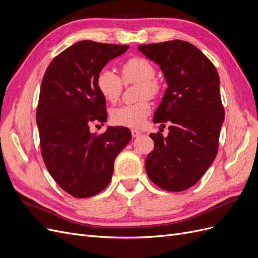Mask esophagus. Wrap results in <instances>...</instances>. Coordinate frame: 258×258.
<instances>
[{
    "mask_svg": "<svg viewBox=\"0 0 258 258\" xmlns=\"http://www.w3.org/2000/svg\"><path fill=\"white\" fill-rule=\"evenodd\" d=\"M131 135H132V137H134V138H137V137H139L140 135H141V131H139L137 129H132L131 130Z\"/></svg>",
    "mask_w": 258,
    "mask_h": 258,
    "instance_id": "esophagus-1",
    "label": "esophagus"
}]
</instances>
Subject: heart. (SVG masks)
<instances>
[{"label": "heart", "instance_id": "1", "mask_svg": "<svg viewBox=\"0 0 258 258\" xmlns=\"http://www.w3.org/2000/svg\"><path fill=\"white\" fill-rule=\"evenodd\" d=\"M120 75L110 68L101 69L96 79L97 88L104 100L114 103L121 95L122 82L124 85L139 84L138 98L141 100L115 107L111 112V119L117 126L139 128L152 112V104L146 98H156L161 91L160 84L155 79L156 68L143 57H132L120 66Z\"/></svg>", "mask_w": 258, "mask_h": 258}]
</instances>
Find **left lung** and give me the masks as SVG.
I'll return each mask as SVG.
<instances>
[{"mask_svg":"<svg viewBox=\"0 0 258 258\" xmlns=\"http://www.w3.org/2000/svg\"><path fill=\"white\" fill-rule=\"evenodd\" d=\"M139 50L159 64L168 84L154 122L168 137L151 134L154 150L145 170L151 181L168 191H182L196 184L212 165L225 111L220 76L214 64L192 44L173 40L140 45Z\"/></svg>","mask_w":258,"mask_h":258,"instance_id":"8db88e82","label":"left lung"}]
</instances>
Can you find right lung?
I'll use <instances>...</instances> for the list:
<instances>
[{
	"label": "right lung",
	"mask_w": 258,
	"mask_h": 258,
	"mask_svg": "<svg viewBox=\"0 0 258 258\" xmlns=\"http://www.w3.org/2000/svg\"><path fill=\"white\" fill-rule=\"evenodd\" d=\"M128 45L81 41L60 52L44 74L36 108L42 157L62 189L88 198L111 182L114 161L131 140L124 127L91 134L92 122L106 121V102L97 74Z\"/></svg>",
	"instance_id": "add662e5"
}]
</instances>
